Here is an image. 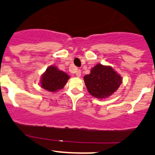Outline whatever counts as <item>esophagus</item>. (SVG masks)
I'll return each mask as SVG.
<instances>
[{
	"label": "esophagus",
	"mask_w": 155,
	"mask_h": 155,
	"mask_svg": "<svg viewBox=\"0 0 155 155\" xmlns=\"http://www.w3.org/2000/svg\"><path fill=\"white\" fill-rule=\"evenodd\" d=\"M76 75L77 77H80L81 76V70H79V69H77V70L76 71Z\"/></svg>",
	"instance_id": "obj_1"
}]
</instances>
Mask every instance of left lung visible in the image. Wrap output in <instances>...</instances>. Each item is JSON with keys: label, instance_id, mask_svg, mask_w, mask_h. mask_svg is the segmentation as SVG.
I'll use <instances>...</instances> for the list:
<instances>
[{"label": "left lung", "instance_id": "obj_1", "mask_svg": "<svg viewBox=\"0 0 155 155\" xmlns=\"http://www.w3.org/2000/svg\"><path fill=\"white\" fill-rule=\"evenodd\" d=\"M122 77L110 65L97 64L90 73L84 76L88 92L98 99H106L114 94L122 83Z\"/></svg>", "mask_w": 155, "mask_h": 155}]
</instances>
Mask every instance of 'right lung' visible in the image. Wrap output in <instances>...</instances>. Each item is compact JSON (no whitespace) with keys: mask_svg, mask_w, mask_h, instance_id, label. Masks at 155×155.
<instances>
[{"mask_svg":"<svg viewBox=\"0 0 155 155\" xmlns=\"http://www.w3.org/2000/svg\"><path fill=\"white\" fill-rule=\"evenodd\" d=\"M69 79V76L55 65H50L41 75L40 86L47 91L55 93L62 90Z\"/></svg>","mask_w":155,"mask_h":155,"instance_id":"add662e5","label":"right lung"}]
</instances>
